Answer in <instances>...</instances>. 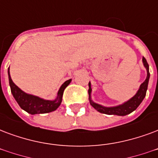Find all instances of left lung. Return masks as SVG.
Listing matches in <instances>:
<instances>
[{
  "label": "left lung",
  "instance_id": "obj_1",
  "mask_svg": "<svg viewBox=\"0 0 158 158\" xmlns=\"http://www.w3.org/2000/svg\"><path fill=\"white\" fill-rule=\"evenodd\" d=\"M143 62L144 66H145V68L147 69L148 75H147L145 81L141 84L138 93L131 99H129V100L123 103V104L116 106V107H110V108H106V107H103V106L99 105L98 103H94L91 99H90V104L98 112H100L102 114H108V115L114 114V115H118V116H125V115L131 114L132 112L134 111L136 108L139 106V104L142 103L143 98H145V96H146L149 77H150L148 64L146 59L144 57L143 58ZM89 95L90 98V94H91V90H92L91 89V84H90V83H89Z\"/></svg>",
  "mask_w": 158,
  "mask_h": 158
}]
</instances>
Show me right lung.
<instances>
[{"instance_id": "obj_1", "label": "right lung", "mask_w": 158, "mask_h": 158, "mask_svg": "<svg viewBox=\"0 0 158 158\" xmlns=\"http://www.w3.org/2000/svg\"><path fill=\"white\" fill-rule=\"evenodd\" d=\"M8 76H9L10 90H11L14 98L18 103V104L20 105V108L31 114H47V113H50V112L56 110L62 101L64 90L71 82V79H69L64 82L61 85V87L58 92L57 98L55 100L50 101L44 100L43 98L23 92L22 90L20 89V88H18L12 81L10 75L9 69H8Z\"/></svg>"}]
</instances>
